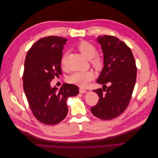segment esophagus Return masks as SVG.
Returning a JSON list of instances; mask_svg holds the SVG:
<instances>
[{
  "label": "esophagus",
  "mask_w": 158,
  "mask_h": 158,
  "mask_svg": "<svg viewBox=\"0 0 158 158\" xmlns=\"http://www.w3.org/2000/svg\"><path fill=\"white\" fill-rule=\"evenodd\" d=\"M79 92H80V94H85V93L87 92V91L85 90V89H84V88H80L79 89Z\"/></svg>",
  "instance_id": "esophagus-1"
}]
</instances>
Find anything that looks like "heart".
<instances>
[{"label": "heart", "mask_w": 158, "mask_h": 158, "mask_svg": "<svg viewBox=\"0 0 158 158\" xmlns=\"http://www.w3.org/2000/svg\"><path fill=\"white\" fill-rule=\"evenodd\" d=\"M79 51L88 59L90 60L91 63L94 68L99 69L103 65V59L97 54V49L93 44L86 41H82L77 45ZM67 54L64 53L61 57L60 64L63 67L66 65ZM94 78V74L92 71L76 72L69 77V82L72 84L78 85L81 87H85Z\"/></svg>", "instance_id": "obj_1"}]
</instances>
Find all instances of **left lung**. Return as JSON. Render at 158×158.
<instances>
[{
  "label": "left lung",
  "mask_w": 158,
  "mask_h": 158,
  "mask_svg": "<svg viewBox=\"0 0 158 158\" xmlns=\"http://www.w3.org/2000/svg\"><path fill=\"white\" fill-rule=\"evenodd\" d=\"M97 41L103 51L104 65L97 82L103 88L93 90L99 99L91 111L98 118L111 120L122 114L130 102L137 69L131 49L117 37L100 35Z\"/></svg>",
  "instance_id": "1"
}]
</instances>
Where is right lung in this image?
I'll use <instances>...</instances> for the list:
<instances>
[{"instance_id": "add662e5", "label": "right lung", "mask_w": 158, "mask_h": 158, "mask_svg": "<svg viewBox=\"0 0 158 158\" xmlns=\"http://www.w3.org/2000/svg\"><path fill=\"white\" fill-rule=\"evenodd\" d=\"M67 40L59 36L41 38L27 51L23 74V87L34 117L45 125H54L66 117V100L79 92L77 85L64 84L58 89L51 86L61 74L60 59Z\"/></svg>"}]
</instances>
